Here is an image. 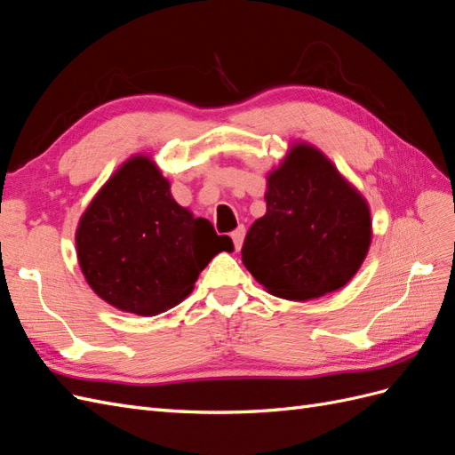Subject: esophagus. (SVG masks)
<instances>
[{
	"instance_id": "1",
	"label": "esophagus",
	"mask_w": 455,
	"mask_h": 455,
	"mask_svg": "<svg viewBox=\"0 0 455 455\" xmlns=\"http://www.w3.org/2000/svg\"><path fill=\"white\" fill-rule=\"evenodd\" d=\"M231 239H233V244H235V249L239 251L244 239V226H239L235 231H231Z\"/></svg>"
}]
</instances>
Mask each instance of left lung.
Masks as SVG:
<instances>
[{
    "mask_svg": "<svg viewBox=\"0 0 455 455\" xmlns=\"http://www.w3.org/2000/svg\"><path fill=\"white\" fill-rule=\"evenodd\" d=\"M266 203L241 254L267 292L306 301L351 281L370 246V211L319 149L296 144L288 151L267 176Z\"/></svg>",
    "mask_w": 455,
    "mask_h": 455,
    "instance_id": "1",
    "label": "left lung"
}]
</instances>
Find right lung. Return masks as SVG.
<instances>
[{"label": "right lung", "mask_w": 455, "mask_h": 455, "mask_svg": "<svg viewBox=\"0 0 455 455\" xmlns=\"http://www.w3.org/2000/svg\"><path fill=\"white\" fill-rule=\"evenodd\" d=\"M76 246L92 291L121 311L154 316L194 291L218 252H231L204 218L171 196L156 163L136 156L109 178L79 220Z\"/></svg>", "instance_id": "obj_1"}]
</instances>
